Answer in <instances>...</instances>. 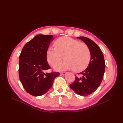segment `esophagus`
<instances>
[{
    "mask_svg": "<svg viewBox=\"0 0 123 123\" xmlns=\"http://www.w3.org/2000/svg\"><path fill=\"white\" fill-rule=\"evenodd\" d=\"M61 74L63 75H65L66 74V72H61Z\"/></svg>",
    "mask_w": 123,
    "mask_h": 123,
    "instance_id": "1",
    "label": "esophagus"
}]
</instances>
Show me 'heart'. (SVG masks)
I'll list each match as a JSON object with an SVG mask.
<instances>
[{"mask_svg": "<svg viewBox=\"0 0 123 123\" xmlns=\"http://www.w3.org/2000/svg\"><path fill=\"white\" fill-rule=\"evenodd\" d=\"M55 48L49 47L46 53L49 63L52 66L58 64L63 59L65 61L57 65L56 70H72L81 72L88 67L91 61V52L85 43L70 37H61L54 42Z\"/></svg>", "mask_w": 123, "mask_h": 123, "instance_id": "heart-1", "label": "heart"}]
</instances>
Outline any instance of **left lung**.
Here are the masks:
<instances>
[{"instance_id": "8db88e82", "label": "left lung", "mask_w": 123, "mask_h": 123, "mask_svg": "<svg viewBox=\"0 0 123 123\" xmlns=\"http://www.w3.org/2000/svg\"><path fill=\"white\" fill-rule=\"evenodd\" d=\"M88 46L91 52V61L87 69L75 75V79L70 85L77 95L86 96L97 90L101 84L105 70L104 55L100 48L90 39L83 36L77 37Z\"/></svg>"}]
</instances>
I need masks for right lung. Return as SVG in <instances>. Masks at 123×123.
Here are the masks:
<instances>
[{
  "mask_svg": "<svg viewBox=\"0 0 123 123\" xmlns=\"http://www.w3.org/2000/svg\"><path fill=\"white\" fill-rule=\"evenodd\" d=\"M53 35L39 34L23 47L19 57V77L27 92L40 96L48 91L59 72H45L50 68L46 53Z\"/></svg>",
  "mask_w": 123,
  "mask_h": 123,
  "instance_id": "add662e5",
  "label": "right lung"
}]
</instances>
